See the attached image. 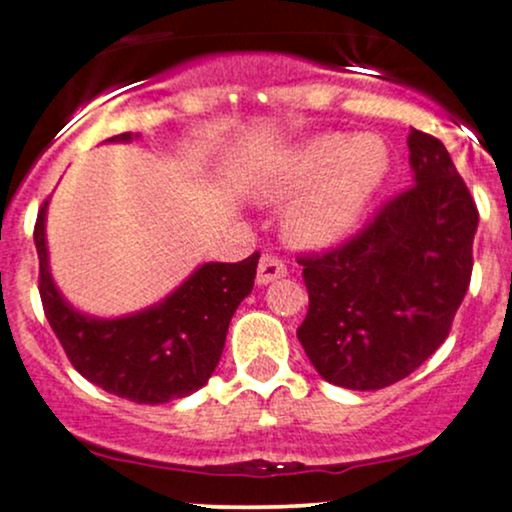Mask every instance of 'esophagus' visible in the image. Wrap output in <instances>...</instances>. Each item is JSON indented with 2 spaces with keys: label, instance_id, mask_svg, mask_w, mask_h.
I'll return each mask as SVG.
<instances>
[{
  "label": "esophagus",
  "instance_id": "esophagus-1",
  "mask_svg": "<svg viewBox=\"0 0 512 512\" xmlns=\"http://www.w3.org/2000/svg\"><path fill=\"white\" fill-rule=\"evenodd\" d=\"M281 276H286V264L274 255H262L260 264H257V284L267 286Z\"/></svg>",
  "mask_w": 512,
  "mask_h": 512
}]
</instances>
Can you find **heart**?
<instances>
[{"instance_id": "b5f03b06", "label": "heart", "mask_w": 512, "mask_h": 512, "mask_svg": "<svg viewBox=\"0 0 512 512\" xmlns=\"http://www.w3.org/2000/svg\"><path fill=\"white\" fill-rule=\"evenodd\" d=\"M390 170V151L375 134H320L279 156L257 180L264 202L293 199L284 236L298 248H327L356 226Z\"/></svg>"}]
</instances>
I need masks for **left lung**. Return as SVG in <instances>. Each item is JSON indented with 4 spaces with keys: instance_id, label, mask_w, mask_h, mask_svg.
I'll list each match as a JSON object with an SVG mask.
<instances>
[{
    "instance_id": "obj_1",
    "label": "left lung",
    "mask_w": 512,
    "mask_h": 512,
    "mask_svg": "<svg viewBox=\"0 0 512 512\" xmlns=\"http://www.w3.org/2000/svg\"><path fill=\"white\" fill-rule=\"evenodd\" d=\"M409 190L349 243L303 255L305 354L327 383L380 390L407 378L448 332L472 279L479 211L443 142L411 129Z\"/></svg>"
}]
</instances>
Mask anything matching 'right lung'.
I'll return each instance as SVG.
<instances>
[{
	"mask_svg": "<svg viewBox=\"0 0 512 512\" xmlns=\"http://www.w3.org/2000/svg\"><path fill=\"white\" fill-rule=\"evenodd\" d=\"M125 132L108 142H132ZM48 199L35 221L38 289L45 317L72 366L105 392L137 404H163L207 385L231 317L252 291L260 252L243 262H207L170 296L139 313L101 320L72 308L57 291L45 240Z\"/></svg>",
	"mask_w": 512,
	"mask_h": 512,
	"instance_id": "right-lung-1",
	"label": "right lung"
}]
</instances>
